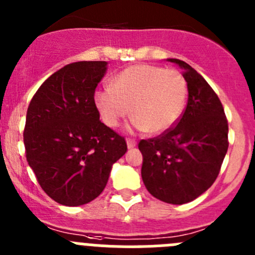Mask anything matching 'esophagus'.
I'll list each match as a JSON object with an SVG mask.
<instances>
[{
	"label": "esophagus",
	"mask_w": 255,
	"mask_h": 255,
	"mask_svg": "<svg viewBox=\"0 0 255 255\" xmlns=\"http://www.w3.org/2000/svg\"><path fill=\"white\" fill-rule=\"evenodd\" d=\"M136 144H137V142L134 141V139H132V138H128V139H127V147H128V148L136 147Z\"/></svg>",
	"instance_id": "1"
}]
</instances>
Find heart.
Here are the masks:
<instances>
[{"label": "heart", "mask_w": 255, "mask_h": 255, "mask_svg": "<svg viewBox=\"0 0 255 255\" xmlns=\"http://www.w3.org/2000/svg\"><path fill=\"white\" fill-rule=\"evenodd\" d=\"M187 93V81L178 71L134 65L119 72L111 88L96 90L95 104L109 127H117L132 112L134 129L157 134L175 125Z\"/></svg>", "instance_id": "heart-1"}]
</instances>
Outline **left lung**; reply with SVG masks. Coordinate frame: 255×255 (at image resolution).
Wrapping results in <instances>:
<instances>
[{
    "label": "left lung",
    "mask_w": 255,
    "mask_h": 255,
    "mask_svg": "<svg viewBox=\"0 0 255 255\" xmlns=\"http://www.w3.org/2000/svg\"><path fill=\"white\" fill-rule=\"evenodd\" d=\"M183 70L188 103L178 125L159 137L142 139L141 175L155 198L183 205L213 184L228 152V119L219 96L184 61L167 58Z\"/></svg>",
    "instance_id": "1"
}]
</instances>
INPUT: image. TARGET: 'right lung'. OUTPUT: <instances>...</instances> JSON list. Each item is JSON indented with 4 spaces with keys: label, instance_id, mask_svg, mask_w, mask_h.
<instances>
[{
    "label": "right lung",
    "instance_id": "right-lung-1",
    "mask_svg": "<svg viewBox=\"0 0 255 255\" xmlns=\"http://www.w3.org/2000/svg\"><path fill=\"white\" fill-rule=\"evenodd\" d=\"M108 62L81 61L48 77L26 113V160L45 193L63 206L86 205L104 190L127 152L122 136L102 123L94 100Z\"/></svg>",
    "mask_w": 255,
    "mask_h": 255
}]
</instances>
